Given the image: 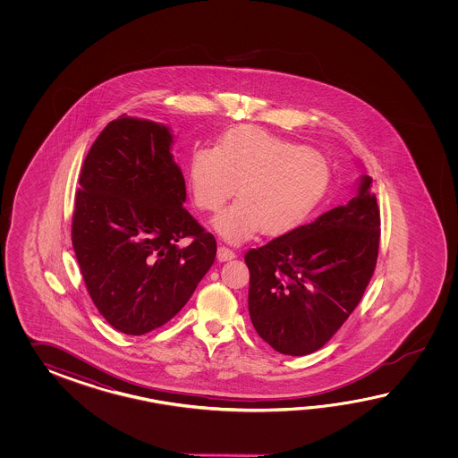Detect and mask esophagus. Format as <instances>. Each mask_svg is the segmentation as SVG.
<instances>
[{"instance_id": "esophagus-1", "label": "esophagus", "mask_w": 458, "mask_h": 458, "mask_svg": "<svg viewBox=\"0 0 458 458\" xmlns=\"http://www.w3.org/2000/svg\"><path fill=\"white\" fill-rule=\"evenodd\" d=\"M217 259H219L221 262L233 260V259H235V252H233V249L225 247V245H219V247H217Z\"/></svg>"}]
</instances>
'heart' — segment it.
<instances>
[{"label":"heart","instance_id":"heart-1","mask_svg":"<svg viewBox=\"0 0 458 458\" xmlns=\"http://www.w3.org/2000/svg\"><path fill=\"white\" fill-rule=\"evenodd\" d=\"M327 158L253 126L237 127L215 147H196L188 164L193 205L215 213L233 195V205L213 219L227 242L241 243L262 231L282 235L304 225L331 185Z\"/></svg>","mask_w":458,"mask_h":458}]
</instances>
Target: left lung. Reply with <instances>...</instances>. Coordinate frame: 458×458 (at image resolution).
I'll return each mask as SVG.
<instances>
[{
    "label": "left lung",
    "instance_id": "left-lung-1",
    "mask_svg": "<svg viewBox=\"0 0 458 458\" xmlns=\"http://www.w3.org/2000/svg\"><path fill=\"white\" fill-rule=\"evenodd\" d=\"M378 247L380 209L361 175L347 205L245 253L257 334L284 355L319 351L360 302Z\"/></svg>",
    "mask_w": 458,
    "mask_h": 458
}]
</instances>
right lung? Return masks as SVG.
<instances>
[{"instance_id":"right-lung-1","label":"right lung","mask_w":458,"mask_h":458,"mask_svg":"<svg viewBox=\"0 0 458 458\" xmlns=\"http://www.w3.org/2000/svg\"><path fill=\"white\" fill-rule=\"evenodd\" d=\"M172 142L164 124L123 114L101 131L80 174L73 250L98 311L127 335L170 321L215 263V235L183 208ZM185 236L192 243L178 248Z\"/></svg>"}]
</instances>
